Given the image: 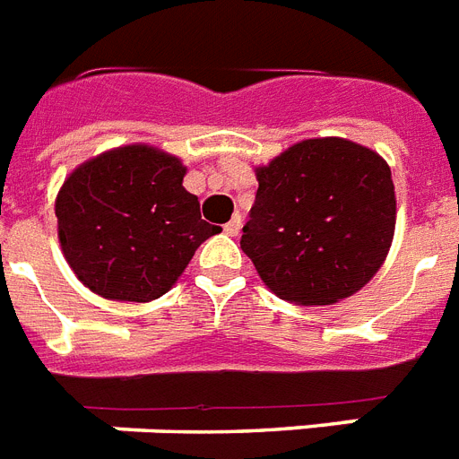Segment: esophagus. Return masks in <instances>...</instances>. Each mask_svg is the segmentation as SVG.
<instances>
[{
	"label": "esophagus",
	"instance_id": "34e87169",
	"mask_svg": "<svg viewBox=\"0 0 459 459\" xmlns=\"http://www.w3.org/2000/svg\"><path fill=\"white\" fill-rule=\"evenodd\" d=\"M239 232H241V215H234V218L225 225V234H230V237H237Z\"/></svg>",
	"mask_w": 459,
	"mask_h": 459
}]
</instances>
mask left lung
I'll return each mask as SVG.
<instances>
[{"label": "left lung", "mask_w": 459, "mask_h": 459, "mask_svg": "<svg viewBox=\"0 0 459 459\" xmlns=\"http://www.w3.org/2000/svg\"><path fill=\"white\" fill-rule=\"evenodd\" d=\"M255 178L241 251L280 299L332 306L384 265L395 189L379 153L341 137L303 139L255 168Z\"/></svg>", "instance_id": "8db88e82"}]
</instances>
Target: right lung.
<instances>
[{
  "label": "right lung",
  "instance_id": "obj_1",
  "mask_svg": "<svg viewBox=\"0 0 459 459\" xmlns=\"http://www.w3.org/2000/svg\"><path fill=\"white\" fill-rule=\"evenodd\" d=\"M178 156L149 144L99 153L56 196L58 241L84 287L108 300L149 303L170 291L194 251L220 227L201 220Z\"/></svg>",
  "mask_w": 459,
  "mask_h": 459
}]
</instances>
